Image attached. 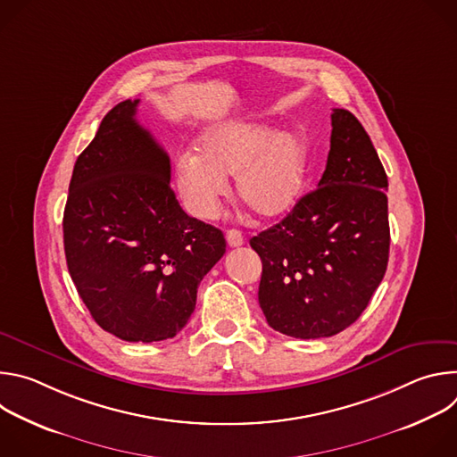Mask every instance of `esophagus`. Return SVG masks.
Returning a JSON list of instances; mask_svg holds the SVG:
<instances>
[{
	"instance_id": "34e87169",
	"label": "esophagus",
	"mask_w": 457,
	"mask_h": 457,
	"mask_svg": "<svg viewBox=\"0 0 457 457\" xmlns=\"http://www.w3.org/2000/svg\"><path fill=\"white\" fill-rule=\"evenodd\" d=\"M226 240H228L229 247H238V245L244 244V237L238 229H228L226 231Z\"/></svg>"
}]
</instances>
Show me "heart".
Returning a JSON list of instances; mask_svg holds the SVG:
<instances>
[{"instance_id":"heart-1","label":"heart","mask_w":457,"mask_h":457,"mask_svg":"<svg viewBox=\"0 0 457 457\" xmlns=\"http://www.w3.org/2000/svg\"><path fill=\"white\" fill-rule=\"evenodd\" d=\"M309 170L307 141L295 132L260 122H224L210 128L199 157L179 159L175 180L186 210L197 219L217 215L228 193V177H237V199L260 219H278L293 210Z\"/></svg>"}]
</instances>
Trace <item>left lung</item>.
Returning <instances> with one entry per match:
<instances>
[{
  "instance_id": "obj_1",
  "label": "left lung",
  "mask_w": 457,
  "mask_h": 457,
  "mask_svg": "<svg viewBox=\"0 0 457 457\" xmlns=\"http://www.w3.org/2000/svg\"><path fill=\"white\" fill-rule=\"evenodd\" d=\"M331 150L318 187L249 240L262 260L258 303L282 335H338L369 305L388 262L386 173L361 122L331 113Z\"/></svg>"
}]
</instances>
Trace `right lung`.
Returning a JSON list of instances; mask_svg holds the SVG:
<instances>
[{
	"label": "right lung",
	"mask_w": 457,
	"mask_h": 457,
	"mask_svg": "<svg viewBox=\"0 0 457 457\" xmlns=\"http://www.w3.org/2000/svg\"><path fill=\"white\" fill-rule=\"evenodd\" d=\"M115 104L78 157L62 215L69 273L99 328L124 342L173 338L226 253L220 229L182 212L170 157Z\"/></svg>",
	"instance_id": "right-lung-1"
}]
</instances>
